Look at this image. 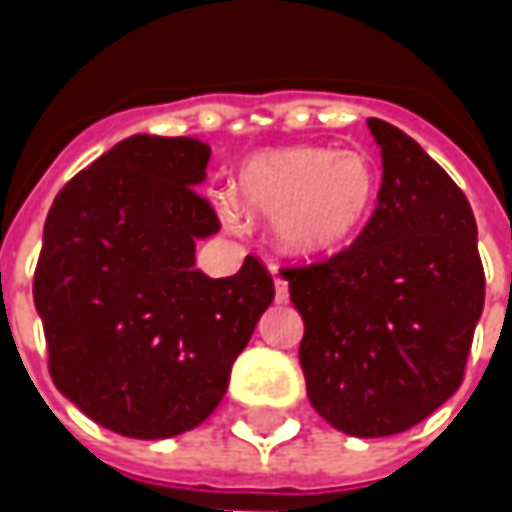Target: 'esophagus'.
I'll return each instance as SVG.
<instances>
[{"instance_id":"34e87169","label":"esophagus","mask_w":512,"mask_h":512,"mask_svg":"<svg viewBox=\"0 0 512 512\" xmlns=\"http://www.w3.org/2000/svg\"><path fill=\"white\" fill-rule=\"evenodd\" d=\"M273 285H276V302H287V282H285V279H279V276H276V282H273Z\"/></svg>"}]
</instances>
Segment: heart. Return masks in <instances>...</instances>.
<instances>
[{"mask_svg":"<svg viewBox=\"0 0 512 512\" xmlns=\"http://www.w3.org/2000/svg\"><path fill=\"white\" fill-rule=\"evenodd\" d=\"M379 176L362 150L285 148L250 159L239 196L253 213L276 216V242L299 259L342 250L364 225Z\"/></svg>","mask_w":512,"mask_h":512,"instance_id":"obj_1","label":"heart"}]
</instances>
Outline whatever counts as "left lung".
<instances>
[{"label": "left lung", "mask_w": 512, "mask_h": 512, "mask_svg": "<svg viewBox=\"0 0 512 512\" xmlns=\"http://www.w3.org/2000/svg\"><path fill=\"white\" fill-rule=\"evenodd\" d=\"M382 148L379 205L325 262L285 267L305 319L307 399L336 430H410L464 379L484 307L476 219L456 182L407 133L367 119Z\"/></svg>", "instance_id": "obj_1"}]
</instances>
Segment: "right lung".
Here are the masks:
<instances>
[{
  "label": "right lung",
  "mask_w": 512,
  "mask_h": 512,
  "mask_svg": "<svg viewBox=\"0 0 512 512\" xmlns=\"http://www.w3.org/2000/svg\"><path fill=\"white\" fill-rule=\"evenodd\" d=\"M210 148L130 136L53 199L33 276L50 376L85 416L130 439H170L216 410L230 367L273 302L256 256L227 279L196 270L219 230L196 193Z\"/></svg>",
  "instance_id": "1"
}]
</instances>
